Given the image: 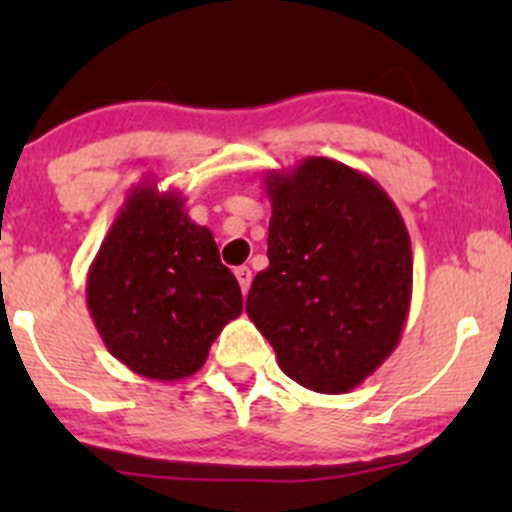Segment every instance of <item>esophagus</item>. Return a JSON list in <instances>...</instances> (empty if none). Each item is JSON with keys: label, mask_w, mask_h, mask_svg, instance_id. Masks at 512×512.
Wrapping results in <instances>:
<instances>
[{"label": "esophagus", "mask_w": 512, "mask_h": 512, "mask_svg": "<svg viewBox=\"0 0 512 512\" xmlns=\"http://www.w3.org/2000/svg\"><path fill=\"white\" fill-rule=\"evenodd\" d=\"M235 277H237V282H240L242 294H247V289H250V282H252V272H250V267H237V270H235Z\"/></svg>", "instance_id": "1"}]
</instances>
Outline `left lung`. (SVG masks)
Returning <instances> with one entry per match:
<instances>
[{
	"mask_svg": "<svg viewBox=\"0 0 512 512\" xmlns=\"http://www.w3.org/2000/svg\"><path fill=\"white\" fill-rule=\"evenodd\" d=\"M272 203L267 257L247 317L289 379L347 394L399 344L414 252L404 218L376 180L332 158L265 175Z\"/></svg>",
	"mask_w": 512,
	"mask_h": 512,
	"instance_id": "1",
	"label": "left lung"
}]
</instances>
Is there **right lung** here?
<instances>
[{
    "label": "right lung",
    "instance_id": "right-lung-1",
    "mask_svg": "<svg viewBox=\"0 0 512 512\" xmlns=\"http://www.w3.org/2000/svg\"><path fill=\"white\" fill-rule=\"evenodd\" d=\"M86 304L121 364L146 379L180 381L240 317L242 292L213 232L188 218L183 195L143 180L91 262Z\"/></svg>",
    "mask_w": 512,
    "mask_h": 512
}]
</instances>
